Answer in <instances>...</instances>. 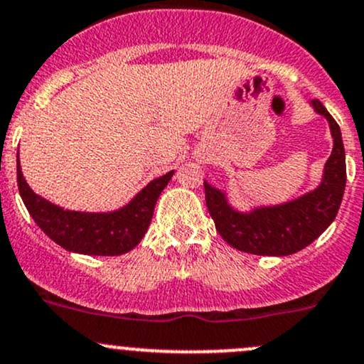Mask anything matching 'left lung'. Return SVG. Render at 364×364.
Segmentation results:
<instances>
[{"label": "left lung", "instance_id": "obj_1", "mask_svg": "<svg viewBox=\"0 0 364 364\" xmlns=\"http://www.w3.org/2000/svg\"><path fill=\"white\" fill-rule=\"evenodd\" d=\"M329 122L333 151L326 161L321 183L310 193L273 207L238 212L224 191L205 181V201L219 235L235 249L256 256H289L321 237L335 220L346 191V149L335 119L319 100L310 103Z\"/></svg>", "mask_w": 364, "mask_h": 364}]
</instances>
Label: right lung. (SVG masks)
I'll return each mask as SVG.
<instances>
[{"mask_svg":"<svg viewBox=\"0 0 364 364\" xmlns=\"http://www.w3.org/2000/svg\"><path fill=\"white\" fill-rule=\"evenodd\" d=\"M175 171L154 178L122 208L114 212H75L33 193L22 175L17 154V183L22 201L40 230L70 252L121 256L140 243L151 226L157 198Z\"/></svg>","mask_w":364,"mask_h":364,"instance_id":"add662e5","label":"right lung"}]
</instances>
